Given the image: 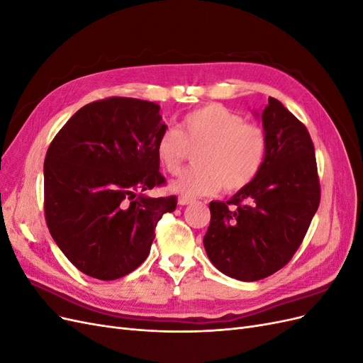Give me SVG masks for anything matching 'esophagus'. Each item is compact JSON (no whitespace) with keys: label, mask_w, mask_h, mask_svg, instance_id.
Masks as SVG:
<instances>
[{"label":"esophagus","mask_w":363,"mask_h":363,"mask_svg":"<svg viewBox=\"0 0 363 363\" xmlns=\"http://www.w3.org/2000/svg\"><path fill=\"white\" fill-rule=\"evenodd\" d=\"M191 203H194V200L192 199H189V196H179V204L180 206H186V204H191Z\"/></svg>","instance_id":"obj_1"}]
</instances>
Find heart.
Instances as JSON below:
<instances>
[{
    "mask_svg": "<svg viewBox=\"0 0 363 363\" xmlns=\"http://www.w3.org/2000/svg\"><path fill=\"white\" fill-rule=\"evenodd\" d=\"M199 148L195 167L183 171L171 189L183 196H201L223 189L247 188L262 171L268 156L267 131L221 104H207L186 113L180 130L164 128L156 140V157L168 174H177Z\"/></svg>",
    "mask_w": 363,
    "mask_h": 363,
    "instance_id": "1",
    "label": "heart"
}]
</instances>
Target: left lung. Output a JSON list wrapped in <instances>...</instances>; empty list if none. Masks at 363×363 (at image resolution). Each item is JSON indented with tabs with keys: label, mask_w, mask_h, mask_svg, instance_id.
<instances>
[{
	"label": "left lung",
	"mask_w": 363,
	"mask_h": 363,
	"mask_svg": "<svg viewBox=\"0 0 363 363\" xmlns=\"http://www.w3.org/2000/svg\"><path fill=\"white\" fill-rule=\"evenodd\" d=\"M268 156L257 177L227 203L212 201L203 239L208 259L242 281L281 269L301 245L321 200L309 131L276 98L262 112Z\"/></svg>",
	"instance_id": "8db88e82"
}]
</instances>
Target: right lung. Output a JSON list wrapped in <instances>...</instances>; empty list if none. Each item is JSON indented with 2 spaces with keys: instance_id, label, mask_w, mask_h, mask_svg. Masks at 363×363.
<instances>
[{
  "instance_id": "add662e5",
  "label": "right lung",
  "mask_w": 363,
  "mask_h": 363,
  "mask_svg": "<svg viewBox=\"0 0 363 363\" xmlns=\"http://www.w3.org/2000/svg\"><path fill=\"white\" fill-rule=\"evenodd\" d=\"M160 106L111 96L83 106L54 136L43 163L50 233L83 274L116 280L150 255L159 219L177 196L136 195L167 183L156 140L167 128Z\"/></svg>"
}]
</instances>
